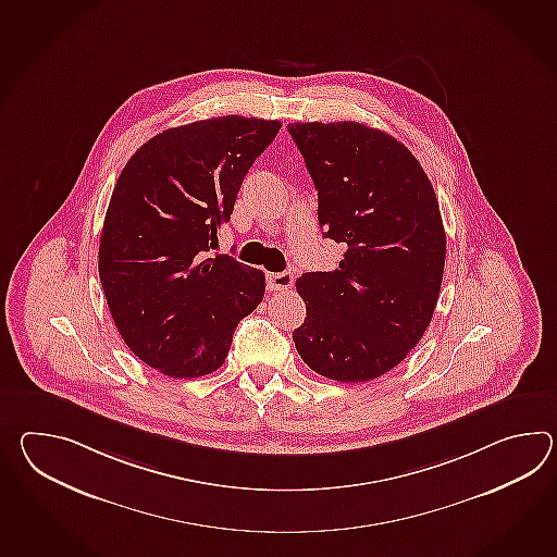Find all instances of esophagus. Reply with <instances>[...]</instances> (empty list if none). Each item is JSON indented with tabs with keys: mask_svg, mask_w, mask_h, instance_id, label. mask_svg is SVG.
I'll list each match as a JSON object with an SVG mask.
<instances>
[{
	"mask_svg": "<svg viewBox=\"0 0 557 557\" xmlns=\"http://www.w3.org/2000/svg\"><path fill=\"white\" fill-rule=\"evenodd\" d=\"M292 285H294V273L292 272L270 273L268 275L270 292H285Z\"/></svg>",
	"mask_w": 557,
	"mask_h": 557,
	"instance_id": "obj_1",
	"label": "esophagus"
}]
</instances>
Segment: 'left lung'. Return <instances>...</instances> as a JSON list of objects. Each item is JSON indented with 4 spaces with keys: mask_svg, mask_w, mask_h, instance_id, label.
Listing matches in <instances>:
<instances>
[{
    "mask_svg": "<svg viewBox=\"0 0 557 557\" xmlns=\"http://www.w3.org/2000/svg\"><path fill=\"white\" fill-rule=\"evenodd\" d=\"M318 189L334 272L297 277L306 320L297 354L327 380L358 384L394 370L432 322L445 232L432 182L396 137L358 122L287 125Z\"/></svg>",
    "mask_w": 557,
    "mask_h": 557,
    "instance_id": "left-lung-1",
    "label": "left lung"
}]
</instances>
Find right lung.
<instances>
[{
	"mask_svg": "<svg viewBox=\"0 0 557 557\" xmlns=\"http://www.w3.org/2000/svg\"><path fill=\"white\" fill-rule=\"evenodd\" d=\"M282 122L223 115L165 129L125 163L99 239V280L125 346L170 377L222 366L265 275L213 256L242 182Z\"/></svg>",
	"mask_w": 557,
	"mask_h": 557,
	"instance_id": "add662e5",
	"label": "right lung"
}]
</instances>
